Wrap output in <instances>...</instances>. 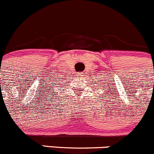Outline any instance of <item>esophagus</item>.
<instances>
[{
	"label": "esophagus",
	"instance_id": "1",
	"mask_svg": "<svg viewBox=\"0 0 154 154\" xmlns=\"http://www.w3.org/2000/svg\"><path fill=\"white\" fill-rule=\"evenodd\" d=\"M83 76H84V73H82V72H80L79 73L77 74V79H79V80H82V79H83Z\"/></svg>",
	"mask_w": 154,
	"mask_h": 154
}]
</instances>
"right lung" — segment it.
Instances as JSON below:
<instances>
[{
    "instance_id": "1",
    "label": "right lung",
    "mask_w": 154,
    "mask_h": 154,
    "mask_svg": "<svg viewBox=\"0 0 154 154\" xmlns=\"http://www.w3.org/2000/svg\"><path fill=\"white\" fill-rule=\"evenodd\" d=\"M59 83H60V82H59ZM56 85H57V84H56Z\"/></svg>"
}]
</instances>
